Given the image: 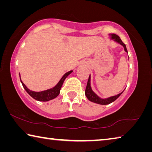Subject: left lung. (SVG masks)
Masks as SVG:
<instances>
[{
    "label": "left lung",
    "mask_w": 152,
    "mask_h": 152,
    "mask_svg": "<svg viewBox=\"0 0 152 152\" xmlns=\"http://www.w3.org/2000/svg\"><path fill=\"white\" fill-rule=\"evenodd\" d=\"M109 36L110 37V39L113 40L114 41H115V42H116L117 43L120 44V45H122L124 48V51L126 52L127 53H128V50H127L126 45L123 43L122 40L120 39V38L118 37L117 34H109ZM123 92H122L120 94H118L115 95V96H110V97L106 98H100V96H98L97 94H96L94 92L92 89V87H91V76L90 74L89 78H88V80L86 88L85 95L90 102H94V103L98 104H101V105H107V104H109L110 103L113 102H114L121 94H122Z\"/></svg>",
    "instance_id": "1"
}]
</instances>
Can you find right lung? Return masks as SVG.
Here are the masks:
<instances>
[{
    "mask_svg": "<svg viewBox=\"0 0 152 152\" xmlns=\"http://www.w3.org/2000/svg\"><path fill=\"white\" fill-rule=\"evenodd\" d=\"M72 72L73 70H70L69 72H67L66 73H65L61 78V79L60 80V81L58 82L57 84L53 88H50V89L46 90L40 91V92H34V91L30 90V89H28V88L26 86V85L23 83V81L21 80L20 74H19V76H20V82L23 86V88H24V90L26 91L27 93H28L32 98H33L34 100H38V101L47 102V101L52 100V99H54L59 95L60 89H61L63 83H64V81L65 80V79L67 78V76L69 75V74H70Z\"/></svg>",
    "mask_w": 152,
    "mask_h": 152,
    "instance_id": "obj_1",
    "label": "right lung"
}]
</instances>
